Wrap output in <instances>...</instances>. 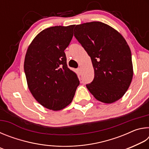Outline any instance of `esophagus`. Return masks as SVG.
<instances>
[{
	"label": "esophagus",
	"mask_w": 149,
	"mask_h": 149,
	"mask_svg": "<svg viewBox=\"0 0 149 149\" xmlns=\"http://www.w3.org/2000/svg\"><path fill=\"white\" fill-rule=\"evenodd\" d=\"M77 72H79V74H81V68H79L77 69Z\"/></svg>",
	"instance_id": "1"
}]
</instances>
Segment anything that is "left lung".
Here are the masks:
<instances>
[{
  "instance_id": "8db88e82",
  "label": "left lung",
  "mask_w": 149,
  "mask_h": 149,
  "mask_svg": "<svg viewBox=\"0 0 149 149\" xmlns=\"http://www.w3.org/2000/svg\"><path fill=\"white\" fill-rule=\"evenodd\" d=\"M74 36L91 57L95 77L86 87L96 99L110 104L122 98L133 70L129 45L116 30L100 22L77 25Z\"/></svg>"
}]
</instances>
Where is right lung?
<instances>
[{
  "instance_id": "right-lung-1",
  "label": "right lung",
  "mask_w": 149,
  "mask_h": 149,
  "mask_svg": "<svg viewBox=\"0 0 149 149\" xmlns=\"http://www.w3.org/2000/svg\"><path fill=\"white\" fill-rule=\"evenodd\" d=\"M74 27L60 26L42 30L27 50L24 72L27 86L35 100L48 109L66 107L79 85L76 74L68 68L64 52Z\"/></svg>"
}]
</instances>
